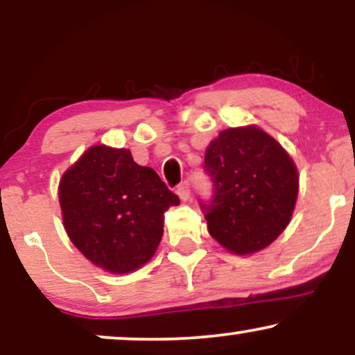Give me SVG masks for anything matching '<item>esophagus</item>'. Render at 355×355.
I'll return each mask as SVG.
<instances>
[{"mask_svg":"<svg viewBox=\"0 0 355 355\" xmlns=\"http://www.w3.org/2000/svg\"><path fill=\"white\" fill-rule=\"evenodd\" d=\"M177 195L180 197V200L187 202L190 198V183L189 182H183L180 185L177 187Z\"/></svg>","mask_w":355,"mask_h":355,"instance_id":"obj_1","label":"esophagus"}]
</instances>
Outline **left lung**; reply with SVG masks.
I'll return each mask as SVG.
<instances>
[{"mask_svg":"<svg viewBox=\"0 0 355 355\" xmlns=\"http://www.w3.org/2000/svg\"><path fill=\"white\" fill-rule=\"evenodd\" d=\"M214 200L203 205L210 235L235 255L270 245L294 214L299 173L282 145L257 125L223 130L205 150Z\"/></svg>","mask_w":355,"mask_h":355,"instance_id":"8db88e82","label":"left lung"}]
</instances>
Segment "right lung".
<instances>
[{
  "label": "right lung",
  "instance_id": "right-lung-1",
  "mask_svg": "<svg viewBox=\"0 0 355 355\" xmlns=\"http://www.w3.org/2000/svg\"><path fill=\"white\" fill-rule=\"evenodd\" d=\"M58 197L73 245L110 274L145 266L164 235V214L180 203L128 148L107 145L89 146L63 173Z\"/></svg>",
  "mask_w": 355,
  "mask_h": 355
}]
</instances>
